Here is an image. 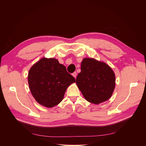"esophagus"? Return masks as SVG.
Masks as SVG:
<instances>
[{
  "label": "esophagus",
  "instance_id": "34e87169",
  "mask_svg": "<svg viewBox=\"0 0 146 146\" xmlns=\"http://www.w3.org/2000/svg\"><path fill=\"white\" fill-rule=\"evenodd\" d=\"M72 75H73V76L76 78V76H77V73L75 72H74V73L72 74Z\"/></svg>",
  "mask_w": 146,
  "mask_h": 146
}]
</instances>
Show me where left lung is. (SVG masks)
<instances>
[{"label": "left lung", "instance_id": "left-lung-1", "mask_svg": "<svg viewBox=\"0 0 146 146\" xmlns=\"http://www.w3.org/2000/svg\"><path fill=\"white\" fill-rule=\"evenodd\" d=\"M76 84L83 96L93 104L109 100L115 87V76L105 62L92 58H85L81 64Z\"/></svg>", "mask_w": 146, "mask_h": 146}]
</instances>
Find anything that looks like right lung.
I'll return each instance as SVG.
<instances>
[{
	"mask_svg": "<svg viewBox=\"0 0 146 146\" xmlns=\"http://www.w3.org/2000/svg\"><path fill=\"white\" fill-rule=\"evenodd\" d=\"M28 81L36 102L51 108L63 100L66 89L76 80L56 59L42 58L31 68Z\"/></svg>",
	"mask_w": 146,
	"mask_h": 146,
	"instance_id": "obj_1",
	"label": "right lung"
}]
</instances>
